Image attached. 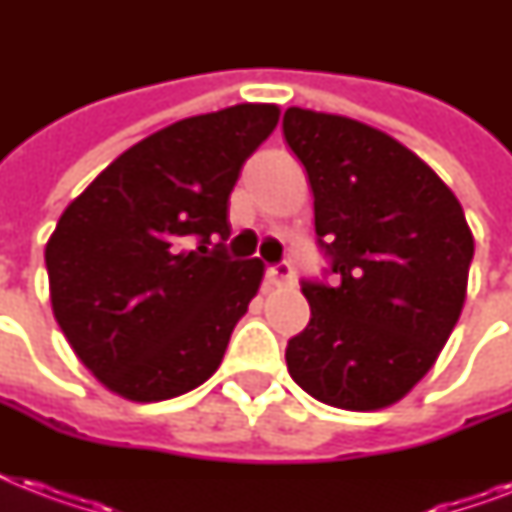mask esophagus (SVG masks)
<instances>
[{
    "instance_id": "obj_1",
    "label": "esophagus",
    "mask_w": 512,
    "mask_h": 512,
    "mask_svg": "<svg viewBox=\"0 0 512 512\" xmlns=\"http://www.w3.org/2000/svg\"><path fill=\"white\" fill-rule=\"evenodd\" d=\"M265 276H268V281H271L273 287H292V281H295V273H292V265L289 263L268 265Z\"/></svg>"
}]
</instances>
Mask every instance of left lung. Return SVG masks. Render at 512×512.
Instances as JSON below:
<instances>
[{"label":"left lung","mask_w":512,"mask_h":512,"mask_svg":"<svg viewBox=\"0 0 512 512\" xmlns=\"http://www.w3.org/2000/svg\"><path fill=\"white\" fill-rule=\"evenodd\" d=\"M337 284L303 281L311 321L287 345L321 404L374 412L430 372L468 295L473 233L452 188L396 138L348 116L287 108Z\"/></svg>","instance_id":"8db88e82"}]
</instances>
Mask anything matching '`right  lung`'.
<instances>
[{"mask_svg":"<svg viewBox=\"0 0 512 512\" xmlns=\"http://www.w3.org/2000/svg\"><path fill=\"white\" fill-rule=\"evenodd\" d=\"M279 106L191 116L116 156L60 215L44 263L58 327L111 393L151 404L217 372L265 265L228 260V196Z\"/></svg>","mask_w":512,"mask_h":512,"instance_id":"add662e5","label":"right lung"}]
</instances>
